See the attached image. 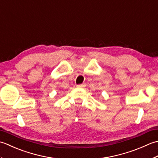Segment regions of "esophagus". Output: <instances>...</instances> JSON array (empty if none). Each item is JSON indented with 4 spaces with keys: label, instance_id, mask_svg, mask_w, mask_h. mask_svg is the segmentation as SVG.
<instances>
[{
    "label": "esophagus",
    "instance_id": "1",
    "mask_svg": "<svg viewBox=\"0 0 158 158\" xmlns=\"http://www.w3.org/2000/svg\"><path fill=\"white\" fill-rule=\"evenodd\" d=\"M86 86V84L85 83H83V84H81V85H77V86H78V87H84V86Z\"/></svg>",
    "mask_w": 158,
    "mask_h": 158
}]
</instances>
